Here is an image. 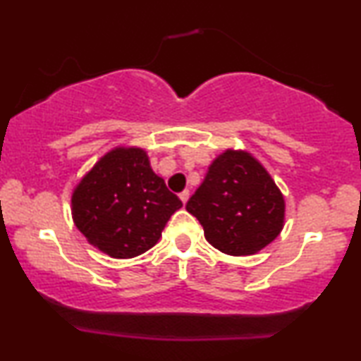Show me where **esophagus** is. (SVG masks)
<instances>
[{
	"mask_svg": "<svg viewBox=\"0 0 361 361\" xmlns=\"http://www.w3.org/2000/svg\"><path fill=\"white\" fill-rule=\"evenodd\" d=\"M179 197H180L182 204L185 205V204H187V200H189V197H190V192H189V190H184V192H180Z\"/></svg>",
	"mask_w": 361,
	"mask_h": 361,
	"instance_id": "1",
	"label": "esophagus"
}]
</instances>
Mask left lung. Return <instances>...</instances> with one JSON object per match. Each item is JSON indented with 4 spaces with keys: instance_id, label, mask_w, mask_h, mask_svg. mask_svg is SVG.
<instances>
[{
    "instance_id": "1",
    "label": "left lung",
    "mask_w": 361,
    "mask_h": 361,
    "mask_svg": "<svg viewBox=\"0 0 361 361\" xmlns=\"http://www.w3.org/2000/svg\"><path fill=\"white\" fill-rule=\"evenodd\" d=\"M185 209L207 241L231 256L255 255L281 233L284 197L250 152L226 149L212 162Z\"/></svg>"
}]
</instances>
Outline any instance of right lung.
<instances>
[{
	"label": "right lung",
	"mask_w": 361,
	"mask_h": 361,
	"mask_svg": "<svg viewBox=\"0 0 361 361\" xmlns=\"http://www.w3.org/2000/svg\"><path fill=\"white\" fill-rule=\"evenodd\" d=\"M182 207L156 176L146 151L115 147L78 182L72 194L73 224L88 243L111 258H135L161 238Z\"/></svg>",
	"instance_id": "1"
}]
</instances>
